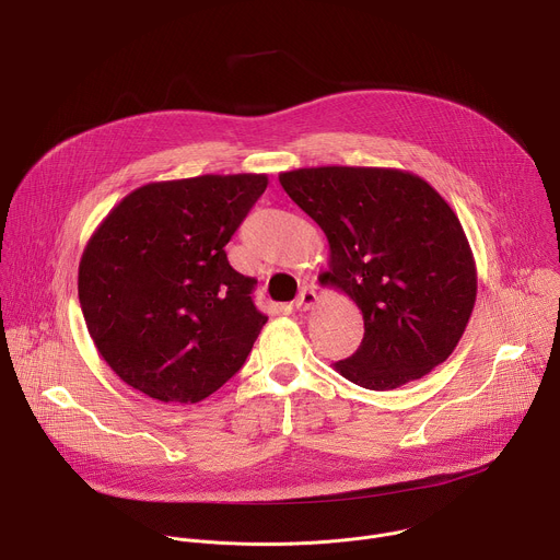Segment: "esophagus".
Wrapping results in <instances>:
<instances>
[{
	"instance_id": "esophagus-1",
	"label": "esophagus",
	"mask_w": 560,
	"mask_h": 560,
	"mask_svg": "<svg viewBox=\"0 0 560 560\" xmlns=\"http://www.w3.org/2000/svg\"><path fill=\"white\" fill-rule=\"evenodd\" d=\"M316 301H318L316 292H314L312 288H303V290H301V294H299V296H296V301H294V307H296V310H310Z\"/></svg>"
}]
</instances>
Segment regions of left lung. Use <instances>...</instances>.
<instances>
[{"label":"left lung","mask_w":560,"mask_h":560,"mask_svg":"<svg viewBox=\"0 0 560 560\" xmlns=\"http://www.w3.org/2000/svg\"><path fill=\"white\" fill-rule=\"evenodd\" d=\"M279 182L328 236L330 270L318 281L363 312V341L335 370L361 387L394 389L443 363L476 301L474 255L450 203L396 168H299Z\"/></svg>","instance_id":"obj_1"}]
</instances>
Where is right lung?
<instances>
[{
  "mask_svg": "<svg viewBox=\"0 0 560 560\" xmlns=\"http://www.w3.org/2000/svg\"><path fill=\"white\" fill-rule=\"evenodd\" d=\"M268 175H201L126 195L79 261L86 328L113 372L164 404H199L246 363L268 316L225 244Z\"/></svg>",
  "mask_w": 560,
  "mask_h": 560,
  "instance_id": "add662e5",
  "label": "right lung"
}]
</instances>
